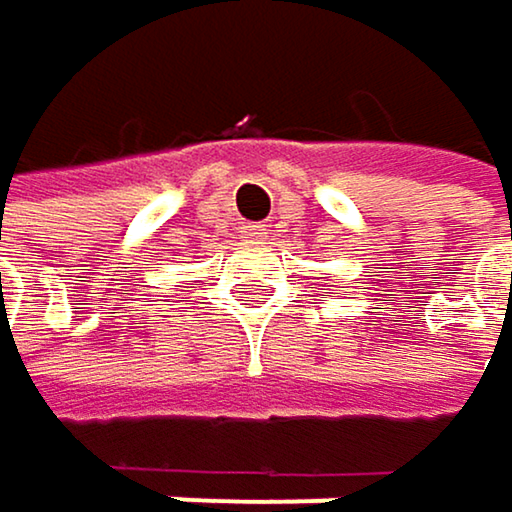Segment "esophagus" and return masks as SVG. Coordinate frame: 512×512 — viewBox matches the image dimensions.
I'll use <instances>...</instances> for the list:
<instances>
[{
    "mask_svg": "<svg viewBox=\"0 0 512 512\" xmlns=\"http://www.w3.org/2000/svg\"><path fill=\"white\" fill-rule=\"evenodd\" d=\"M244 238L253 241V244H259V241L268 238V229H265L262 223H247V226H244Z\"/></svg>",
    "mask_w": 512,
    "mask_h": 512,
    "instance_id": "obj_1",
    "label": "esophagus"
}]
</instances>
